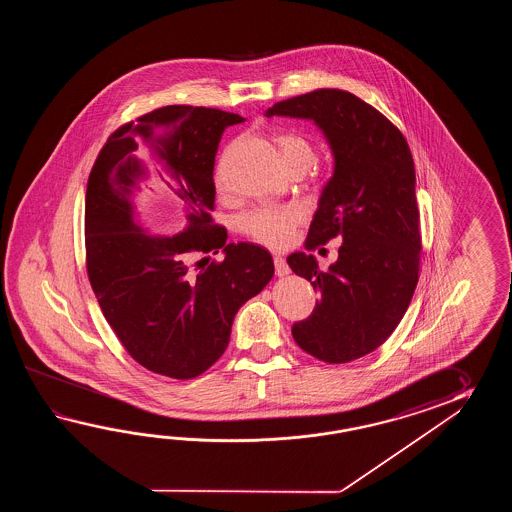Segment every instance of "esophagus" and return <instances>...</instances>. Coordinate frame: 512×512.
Listing matches in <instances>:
<instances>
[{
    "mask_svg": "<svg viewBox=\"0 0 512 512\" xmlns=\"http://www.w3.org/2000/svg\"><path fill=\"white\" fill-rule=\"evenodd\" d=\"M274 271L278 276H287L291 269H289L287 261L283 260L282 256H274Z\"/></svg>",
    "mask_w": 512,
    "mask_h": 512,
    "instance_id": "34e87169",
    "label": "esophagus"
}]
</instances>
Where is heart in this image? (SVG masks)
<instances>
[{
  "mask_svg": "<svg viewBox=\"0 0 512 512\" xmlns=\"http://www.w3.org/2000/svg\"><path fill=\"white\" fill-rule=\"evenodd\" d=\"M274 141L280 148L283 163L291 170L294 166H305L315 159L313 144L298 133H278ZM219 190H225V179L216 177ZM305 219V208L300 205H269L254 208L240 219V229L251 240L271 249H285L293 243L296 227Z\"/></svg>",
  "mask_w": 512,
  "mask_h": 512,
  "instance_id": "heart-1",
  "label": "heart"
}]
</instances>
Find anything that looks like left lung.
Instances as JSON below:
<instances>
[{
    "instance_id": "obj_1",
    "label": "left lung",
    "mask_w": 512,
    "mask_h": 512,
    "mask_svg": "<svg viewBox=\"0 0 512 512\" xmlns=\"http://www.w3.org/2000/svg\"><path fill=\"white\" fill-rule=\"evenodd\" d=\"M267 117L309 119L335 157L305 249L340 238L338 260L320 271L313 254L287 263L320 293L294 322V342L318 360L344 364L381 346L399 326L419 280L421 232L415 168L403 133L381 111L342 89H316L276 102Z\"/></svg>"
}]
</instances>
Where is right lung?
<instances>
[{"mask_svg":"<svg viewBox=\"0 0 512 512\" xmlns=\"http://www.w3.org/2000/svg\"><path fill=\"white\" fill-rule=\"evenodd\" d=\"M240 122L221 109H153L109 135L87 179L86 267L98 305L133 360L179 381L223 355L238 309L274 274L269 251L227 243V230L210 216L218 144L225 128ZM139 140L186 201L189 225L175 237H150L134 221L130 188L145 173L134 157ZM219 248L226 258L210 262L207 252Z\"/></svg>","mask_w":512,"mask_h":512,"instance_id":"1","label":"right lung"}]
</instances>
